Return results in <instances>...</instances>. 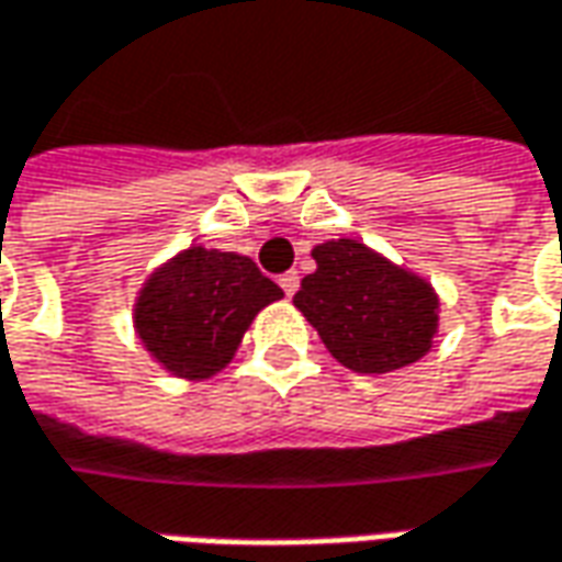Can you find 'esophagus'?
<instances>
[{
    "label": "esophagus",
    "instance_id": "esophagus-1",
    "mask_svg": "<svg viewBox=\"0 0 562 562\" xmlns=\"http://www.w3.org/2000/svg\"><path fill=\"white\" fill-rule=\"evenodd\" d=\"M280 285H282V292H285V299H292V295L299 292V273H295V270L282 273Z\"/></svg>",
    "mask_w": 562,
    "mask_h": 562
}]
</instances>
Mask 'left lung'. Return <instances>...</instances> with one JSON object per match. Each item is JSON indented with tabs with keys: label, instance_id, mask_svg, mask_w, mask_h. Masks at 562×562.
Instances as JSON below:
<instances>
[{
	"label": "left lung",
	"instance_id": "left-lung-1",
	"mask_svg": "<svg viewBox=\"0 0 562 562\" xmlns=\"http://www.w3.org/2000/svg\"><path fill=\"white\" fill-rule=\"evenodd\" d=\"M314 261L295 307L348 370L392 373L432 348L438 299L429 282L355 239L317 245Z\"/></svg>",
	"mask_w": 562,
	"mask_h": 562
}]
</instances>
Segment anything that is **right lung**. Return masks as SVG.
<instances>
[{
	"mask_svg": "<svg viewBox=\"0 0 562 562\" xmlns=\"http://www.w3.org/2000/svg\"><path fill=\"white\" fill-rule=\"evenodd\" d=\"M277 299L282 289L251 258L199 245L148 277L136 333L173 376L207 379L233 360L255 314Z\"/></svg>",
	"mask_w": 562,
	"mask_h": 562,
	"instance_id": "right-lung-1",
	"label": "right lung"
}]
</instances>
